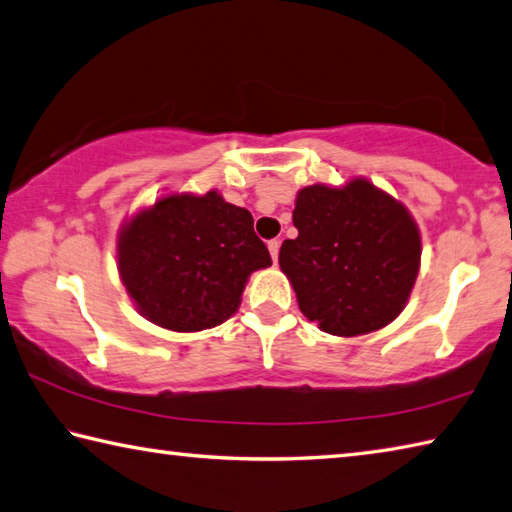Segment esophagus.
I'll return each instance as SVG.
<instances>
[{
	"label": "esophagus",
	"instance_id": "34e87169",
	"mask_svg": "<svg viewBox=\"0 0 512 512\" xmlns=\"http://www.w3.org/2000/svg\"><path fill=\"white\" fill-rule=\"evenodd\" d=\"M268 253H271L273 262H277V257H280V241H277V239L268 241Z\"/></svg>",
	"mask_w": 512,
	"mask_h": 512
}]
</instances>
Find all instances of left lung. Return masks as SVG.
I'll use <instances>...</instances> for the list:
<instances>
[{
    "label": "left lung",
    "instance_id": "left-lung-1",
    "mask_svg": "<svg viewBox=\"0 0 512 512\" xmlns=\"http://www.w3.org/2000/svg\"><path fill=\"white\" fill-rule=\"evenodd\" d=\"M295 239L280 268L304 318L331 336L378 331L405 309L421 268V230L392 194L365 176L306 185L295 197Z\"/></svg>",
    "mask_w": 512,
    "mask_h": 512
}]
</instances>
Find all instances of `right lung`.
Here are the masks:
<instances>
[{"label":"right lung","mask_w":512,"mask_h":512,"mask_svg":"<svg viewBox=\"0 0 512 512\" xmlns=\"http://www.w3.org/2000/svg\"><path fill=\"white\" fill-rule=\"evenodd\" d=\"M116 262L136 311L179 333L226 322L248 277L273 264L253 215L217 190L165 194L134 212L118 230Z\"/></svg>","instance_id":"right-lung-1"}]
</instances>
